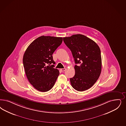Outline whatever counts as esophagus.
<instances>
[{"label":"esophagus","instance_id":"1","mask_svg":"<svg viewBox=\"0 0 126 126\" xmlns=\"http://www.w3.org/2000/svg\"><path fill=\"white\" fill-rule=\"evenodd\" d=\"M65 68H62V69H61V72H64V71H65Z\"/></svg>","mask_w":126,"mask_h":126}]
</instances>
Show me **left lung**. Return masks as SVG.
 Masks as SVG:
<instances>
[{"label":"left lung","mask_w":126,"mask_h":126,"mask_svg":"<svg viewBox=\"0 0 126 126\" xmlns=\"http://www.w3.org/2000/svg\"><path fill=\"white\" fill-rule=\"evenodd\" d=\"M72 53L76 64L75 75L70 78L74 89L84 91L91 87L99 78L101 71V57L99 47L91 39L82 34L63 38Z\"/></svg>","instance_id":"8db88e82"}]
</instances>
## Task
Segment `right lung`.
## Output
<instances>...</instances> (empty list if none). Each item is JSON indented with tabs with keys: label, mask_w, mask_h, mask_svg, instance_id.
<instances>
[{
	"label": "right lung",
	"mask_w": 126,
	"mask_h": 126,
	"mask_svg": "<svg viewBox=\"0 0 126 126\" xmlns=\"http://www.w3.org/2000/svg\"><path fill=\"white\" fill-rule=\"evenodd\" d=\"M62 41V37L42 36L31 43L25 52L23 62L26 77L39 91L50 90L56 81L59 71L50 64H55L52 54Z\"/></svg>",
	"instance_id": "right-lung-1"
}]
</instances>
